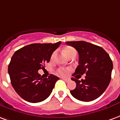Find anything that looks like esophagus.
<instances>
[{
    "instance_id": "1",
    "label": "esophagus",
    "mask_w": 120,
    "mask_h": 120,
    "mask_svg": "<svg viewBox=\"0 0 120 120\" xmlns=\"http://www.w3.org/2000/svg\"><path fill=\"white\" fill-rule=\"evenodd\" d=\"M62 79H63L64 80H65V81H66V82H68V81H69L70 80V79H65V78H62Z\"/></svg>"
}]
</instances>
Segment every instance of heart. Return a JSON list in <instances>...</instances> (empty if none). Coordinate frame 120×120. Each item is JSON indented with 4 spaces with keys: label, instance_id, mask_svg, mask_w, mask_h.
I'll return each mask as SVG.
<instances>
[{
    "label": "heart",
    "instance_id": "b5f03b06",
    "mask_svg": "<svg viewBox=\"0 0 120 120\" xmlns=\"http://www.w3.org/2000/svg\"><path fill=\"white\" fill-rule=\"evenodd\" d=\"M64 52L65 53L67 56L70 57L71 55L73 54H77V52L73 48H71V47H68V48H66L64 50ZM56 56V52H54L51 56V59H54ZM69 71H70V69L68 68H59L57 69V74H59V75L61 76H66L68 75Z\"/></svg>",
    "mask_w": 120,
    "mask_h": 120
}]
</instances>
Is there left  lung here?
I'll return each instance as SVG.
<instances>
[{
  "instance_id": "left-lung-1",
  "label": "left lung",
  "mask_w": 120,
  "mask_h": 120,
  "mask_svg": "<svg viewBox=\"0 0 120 120\" xmlns=\"http://www.w3.org/2000/svg\"><path fill=\"white\" fill-rule=\"evenodd\" d=\"M66 43L75 48L79 56V65L74 75H86L85 79L81 80L71 78L76 82V88L70 91V93L83 102L97 99L105 91L111 79L113 64L109 54L101 47L84 41H66Z\"/></svg>"
}]
</instances>
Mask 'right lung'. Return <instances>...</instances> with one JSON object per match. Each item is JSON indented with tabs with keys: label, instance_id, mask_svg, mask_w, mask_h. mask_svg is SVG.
<instances>
[{
	"label": "right lung",
	"instance_id": "right-lung-1",
	"mask_svg": "<svg viewBox=\"0 0 120 120\" xmlns=\"http://www.w3.org/2000/svg\"><path fill=\"white\" fill-rule=\"evenodd\" d=\"M61 43H33L14 53L9 64L8 73L14 90L23 100L37 103L50 96L59 78L52 74L43 78L38 71L49 62L53 52Z\"/></svg>",
	"mask_w": 120,
	"mask_h": 120
}]
</instances>
